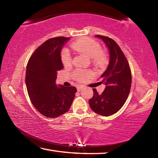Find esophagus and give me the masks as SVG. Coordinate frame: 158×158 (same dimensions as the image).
<instances>
[{
    "label": "esophagus",
    "instance_id": "obj_1",
    "mask_svg": "<svg viewBox=\"0 0 158 158\" xmlns=\"http://www.w3.org/2000/svg\"><path fill=\"white\" fill-rule=\"evenodd\" d=\"M83 88L82 85H78V86L77 87V91H80V90H81V89Z\"/></svg>",
    "mask_w": 158,
    "mask_h": 158
}]
</instances>
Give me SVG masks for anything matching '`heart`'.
<instances>
[{"label": "heart", "instance_id": "1", "mask_svg": "<svg viewBox=\"0 0 158 158\" xmlns=\"http://www.w3.org/2000/svg\"><path fill=\"white\" fill-rule=\"evenodd\" d=\"M71 47L77 52L86 55L89 58H93L95 61L102 62L105 58V56L101 52V47L98 42L89 37H84L79 39L72 44ZM61 60L65 66L71 65L73 62L71 53L68 49H64L61 52ZM91 74V72L77 69L73 74L74 77L78 81H82Z\"/></svg>", "mask_w": 158, "mask_h": 158}]
</instances>
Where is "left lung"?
<instances>
[{"instance_id": "obj_1", "label": "left lung", "mask_w": 158, "mask_h": 158, "mask_svg": "<svg viewBox=\"0 0 158 158\" xmlns=\"http://www.w3.org/2000/svg\"><path fill=\"white\" fill-rule=\"evenodd\" d=\"M95 37L102 40L109 49V63L100 77V83L105 84V89L98 94L93 89L89 105L96 114L108 116L118 111L125 104L130 91L132 74L126 57L116 42L106 36Z\"/></svg>"}]
</instances>
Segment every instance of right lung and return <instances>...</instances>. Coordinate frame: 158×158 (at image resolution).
Segmentation results:
<instances>
[{
	"mask_svg": "<svg viewBox=\"0 0 158 158\" xmlns=\"http://www.w3.org/2000/svg\"><path fill=\"white\" fill-rule=\"evenodd\" d=\"M69 37H57L44 42L29 59L26 84L31 102L43 116L56 118L66 113L73 103L77 89L57 85V72L63 68L61 49Z\"/></svg>",
	"mask_w": 158,
	"mask_h": 158,
	"instance_id": "1",
	"label": "right lung"
}]
</instances>
